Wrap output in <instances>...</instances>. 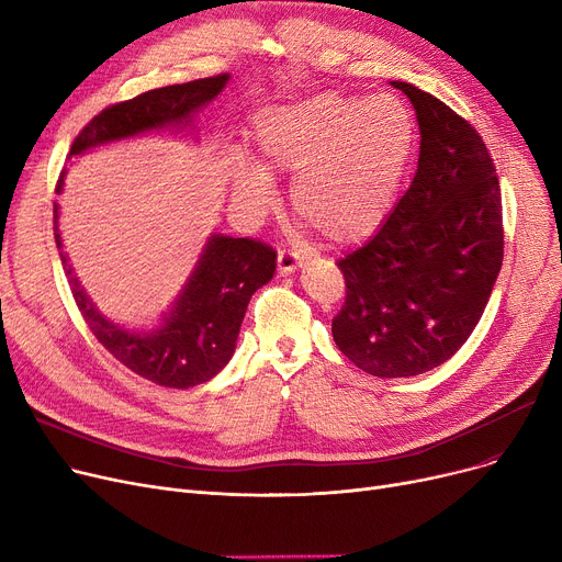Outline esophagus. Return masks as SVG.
Instances as JSON below:
<instances>
[{
  "label": "esophagus",
  "mask_w": 562,
  "mask_h": 562,
  "mask_svg": "<svg viewBox=\"0 0 562 562\" xmlns=\"http://www.w3.org/2000/svg\"><path fill=\"white\" fill-rule=\"evenodd\" d=\"M299 266H303V257H301L299 252L286 250V248L278 250V269H280V273H282V276L293 273V271L299 269Z\"/></svg>",
  "instance_id": "obj_1"
}]
</instances>
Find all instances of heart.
<instances>
[{
	"label": "heart",
	"mask_w": 562,
	"mask_h": 562,
	"mask_svg": "<svg viewBox=\"0 0 562 562\" xmlns=\"http://www.w3.org/2000/svg\"><path fill=\"white\" fill-rule=\"evenodd\" d=\"M415 145V117L394 95L328 91L259 113L252 130L259 166L293 177V212L333 246L358 244L385 223ZM262 171L236 164L232 175L236 198L255 212L273 204Z\"/></svg>",
	"instance_id": "1"
}]
</instances>
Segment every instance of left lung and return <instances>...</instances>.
<instances>
[{"label":"left lung","mask_w":562,"mask_h":562,"mask_svg":"<svg viewBox=\"0 0 562 562\" xmlns=\"http://www.w3.org/2000/svg\"><path fill=\"white\" fill-rule=\"evenodd\" d=\"M417 111L419 166L371 239L337 261L346 301L333 337L378 378L426 373L481 321L504 261V214L485 140L451 106L392 81Z\"/></svg>","instance_id":"8db88e82"}]
</instances>
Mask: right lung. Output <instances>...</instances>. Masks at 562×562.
Listing matches in <instances>:
<instances>
[{
    "label": "right lung",
    "instance_id": "obj_1",
    "mask_svg": "<svg viewBox=\"0 0 562 562\" xmlns=\"http://www.w3.org/2000/svg\"><path fill=\"white\" fill-rule=\"evenodd\" d=\"M227 75L204 77L140 93L102 109L70 145V157L109 140L136 136L168 125L189 123V115L214 100ZM66 168L58 175L56 193L64 187ZM54 239L70 278L72 299L95 339L136 375L161 387L189 390L212 380L232 358L246 307L252 293L273 278L276 250L257 239L212 236L202 259L157 333L136 335L106 321L79 289L64 255L58 234V204L54 202Z\"/></svg>",
    "mask_w": 562,
    "mask_h": 562
}]
</instances>
